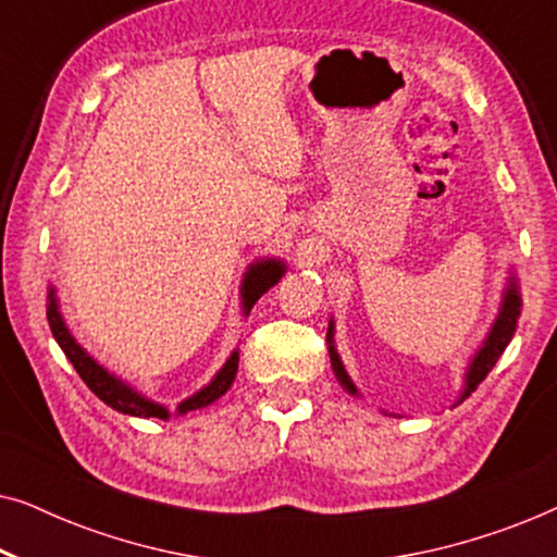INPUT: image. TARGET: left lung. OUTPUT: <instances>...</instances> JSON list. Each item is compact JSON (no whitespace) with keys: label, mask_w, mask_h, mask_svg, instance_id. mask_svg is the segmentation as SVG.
<instances>
[{"label":"left lung","mask_w":557,"mask_h":557,"mask_svg":"<svg viewBox=\"0 0 557 557\" xmlns=\"http://www.w3.org/2000/svg\"><path fill=\"white\" fill-rule=\"evenodd\" d=\"M520 307H522V299H520V286H517V278L509 276V284L505 288V296H502V307H499V314L494 319L490 334H486L484 345L479 347V352L474 355V360H471L469 370H467V385H463V393L461 398H469L471 393L476 391V385L482 383V380L490 375V370L494 368V362L499 360V355L505 352V347L509 345V339L515 337V330H517V319H520ZM326 342H330V360H332V370L334 375H337L339 385L345 387L349 395H357V387L352 380H349L345 364H342L337 349H334V324L330 322V332H326Z\"/></svg>","instance_id":"1"}]
</instances>
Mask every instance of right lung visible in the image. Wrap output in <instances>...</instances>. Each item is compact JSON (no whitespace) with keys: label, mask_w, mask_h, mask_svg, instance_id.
<instances>
[{"label":"right lung","mask_w":557,"mask_h":557,"mask_svg":"<svg viewBox=\"0 0 557 557\" xmlns=\"http://www.w3.org/2000/svg\"><path fill=\"white\" fill-rule=\"evenodd\" d=\"M286 265L284 261H276V258H265V261H256L248 265L246 271V278H243L240 284V299H243V311L253 309V304L261 299V296L269 292L273 284H278L281 276H284ZM48 322H50V330H52V337L63 349L67 360L73 362V368L78 375L83 377V383H86L90 391H94L98 398H101L106 406H111L113 410H119V413H126V416H139V418H170V410L164 406H159V403H151L144 398L134 391V387H128L126 383H121L119 377H113L109 370L101 368L94 357H90L86 349H83L78 342L73 339V334L67 332V326L63 322V317H60V309H58V299H55V288H50L48 294ZM235 372H238V349L231 355V360L223 364V370L218 372L215 377H212V383L208 387H202L200 393H195L193 398H187L185 403H180L177 413H187V410H197V408H205L210 406V403H215L220 395L227 393V387L233 385L235 380Z\"/></svg>","instance_id":"add662e5"}]
</instances>
